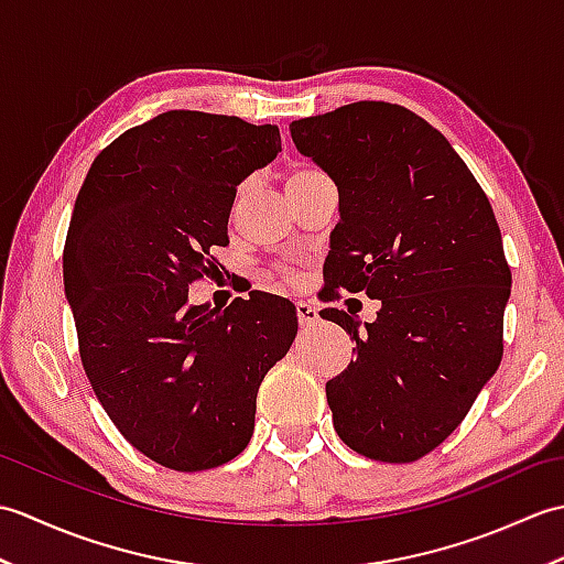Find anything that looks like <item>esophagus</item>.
<instances>
[{
  "instance_id": "esophagus-1",
  "label": "esophagus",
  "mask_w": 564,
  "mask_h": 564,
  "mask_svg": "<svg viewBox=\"0 0 564 564\" xmlns=\"http://www.w3.org/2000/svg\"><path fill=\"white\" fill-rule=\"evenodd\" d=\"M295 313H297V322H301V327H313V325H317V319H319V315H317V307L315 305H310V303H297L295 305Z\"/></svg>"
}]
</instances>
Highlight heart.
Listing matches in <instances>:
<instances>
[{"mask_svg":"<svg viewBox=\"0 0 564 564\" xmlns=\"http://www.w3.org/2000/svg\"><path fill=\"white\" fill-rule=\"evenodd\" d=\"M319 176H325V174L313 170V166H295V170H291L289 176H285V191L315 182V178H319Z\"/></svg>","mask_w":564,"mask_h":564,"instance_id":"b5f03b06","label":"heart"}]
</instances>
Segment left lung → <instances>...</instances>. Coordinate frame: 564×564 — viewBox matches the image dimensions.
<instances>
[{
    "label": "left lung",
    "instance_id": "obj_1",
    "mask_svg": "<svg viewBox=\"0 0 564 564\" xmlns=\"http://www.w3.org/2000/svg\"><path fill=\"white\" fill-rule=\"evenodd\" d=\"M291 138L339 191L325 261L337 291L380 301L361 322L337 307L356 361L327 382L339 438L382 463L446 441L501 361L511 271L492 206L434 126L386 101L291 123Z\"/></svg>",
    "mask_w": 564,
    "mask_h": 564
}]
</instances>
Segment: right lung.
Masks as SVG:
<instances>
[{
	"label": "right lung",
	"mask_w": 564,
	"mask_h": 564,
	"mask_svg": "<svg viewBox=\"0 0 564 564\" xmlns=\"http://www.w3.org/2000/svg\"><path fill=\"white\" fill-rule=\"evenodd\" d=\"M279 152L275 126L166 111L116 138L75 200L63 271L82 366L118 431L172 470L247 448L261 380L297 334L279 295L186 303L210 247L230 242L237 186Z\"/></svg>",
	"instance_id": "1"
}]
</instances>
